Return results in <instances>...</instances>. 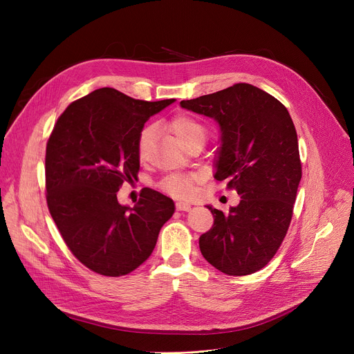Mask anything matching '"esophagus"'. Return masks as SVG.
<instances>
[{"label":"esophagus","instance_id":"obj_1","mask_svg":"<svg viewBox=\"0 0 354 354\" xmlns=\"http://www.w3.org/2000/svg\"><path fill=\"white\" fill-rule=\"evenodd\" d=\"M175 207L178 212H189L192 209V206L189 203H185V201H178Z\"/></svg>","mask_w":354,"mask_h":354}]
</instances>
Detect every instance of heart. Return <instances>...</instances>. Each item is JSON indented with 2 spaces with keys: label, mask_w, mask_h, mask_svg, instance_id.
<instances>
[{
  "label": "heart",
  "mask_w": 354,
  "mask_h": 354,
  "mask_svg": "<svg viewBox=\"0 0 354 354\" xmlns=\"http://www.w3.org/2000/svg\"><path fill=\"white\" fill-rule=\"evenodd\" d=\"M169 129L183 145L194 138H206L207 134V129L203 122L189 113H176L172 116L169 120ZM151 138H153V127L147 126L137 137V156L140 160L145 158ZM197 180L198 176L194 174H174L162 179L161 189L174 197L186 198L193 193Z\"/></svg>",
  "instance_id": "b5f03b06"
}]
</instances>
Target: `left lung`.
Instances as JSON below:
<instances>
[{"instance_id": "obj_1", "label": "left lung", "mask_w": 354, "mask_h": 354, "mask_svg": "<svg viewBox=\"0 0 354 354\" xmlns=\"http://www.w3.org/2000/svg\"><path fill=\"white\" fill-rule=\"evenodd\" d=\"M180 106L218 122L214 178L241 196L228 213L207 206L214 224L198 238L201 255L225 274L255 273L272 261L288 231L302 175L291 116L274 96L245 82L182 100Z\"/></svg>"}]
</instances>
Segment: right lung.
<instances>
[{"mask_svg": "<svg viewBox=\"0 0 354 354\" xmlns=\"http://www.w3.org/2000/svg\"><path fill=\"white\" fill-rule=\"evenodd\" d=\"M175 99H134L115 88H99L71 102L46 145V200L66 245L89 270L119 277L144 263L174 201L141 190L130 209L118 192L140 169L137 137L144 123Z\"/></svg>", "mask_w": 354, "mask_h": 354, "instance_id": "add662e5", "label": "right lung"}]
</instances>
